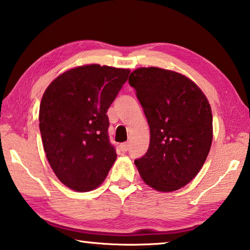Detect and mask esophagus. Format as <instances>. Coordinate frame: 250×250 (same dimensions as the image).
<instances>
[{
    "label": "esophagus",
    "mask_w": 250,
    "mask_h": 250,
    "mask_svg": "<svg viewBox=\"0 0 250 250\" xmlns=\"http://www.w3.org/2000/svg\"><path fill=\"white\" fill-rule=\"evenodd\" d=\"M120 150L122 152H126L129 150V143H122V145H120Z\"/></svg>",
    "instance_id": "1"
}]
</instances>
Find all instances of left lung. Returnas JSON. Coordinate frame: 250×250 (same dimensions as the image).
Segmentation results:
<instances>
[{
    "instance_id": "obj_1",
    "label": "left lung",
    "mask_w": 250,
    "mask_h": 250,
    "mask_svg": "<svg viewBox=\"0 0 250 250\" xmlns=\"http://www.w3.org/2000/svg\"><path fill=\"white\" fill-rule=\"evenodd\" d=\"M129 83L150 126L149 149L135 166L152 188L176 191L196 176L208 155L210 105L197 84L175 71L142 67L131 73Z\"/></svg>"
}]
</instances>
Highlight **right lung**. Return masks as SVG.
<instances>
[{
  "label": "right lung",
  "instance_id": "right-lung-1",
  "mask_svg": "<svg viewBox=\"0 0 250 250\" xmlns=\"http://www.w3.org/2000/svg\"><path fill=\"white\" fill-rule=\"evenodd\" d=\"M129 69L97 64L76 67L54 80L40 107L44 151L62 184L77 192L103 183L117 159L107 110Z\"/></svg>",
  "mask_w": 250,
  "mask_h": 250
}]
</instances>
